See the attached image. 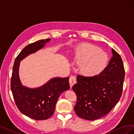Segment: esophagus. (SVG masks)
<instances>
[{
  "label": "esophagus",
  "mask_w": 134,
  "mask_h": 134,
  "mask_svg": "<svg viewBox=\"0 0 134 134\" xmlns=\"http://www.w3.org/2000/svg\"><path fill=\"white\" fill-rule=\"evenodd\" d=\"M76 82V76H71L70 77L69 79V83H70V86L71 88L72 86Z\"/></svg>",
  "instance_id": "esophagus-1"
}]
</instances>
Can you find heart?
<instances>
[{
    "label": "heart",
    "instance_id": "obj_1",
    "mask_svg": "<svg viewBox=\"0 0 134 134\" xmlns=\"http://www.w3.org/2000/svg\"><path fill=\"white\" fill-rule=\"evenodd\" d=\"M108 56L106 52L93 44L84 43L77 47L75 52L74 62L82 65L81 70L87 76L98 74L106 65Z\"/></svg>",
    "mask_w": 134,
    "mask_h": 134
}]
</instances>
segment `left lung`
I'll list each match as a JSON object with an SVG mask.
<instances>
[{
    "instance_id": "1",
    "label": "left lung",
    "mask_w": 134,
    "mask_h": 134,
    "mask_svg": "<svg viewBox=\"0 0 134 134\" xmlns=\"http://www.w3.org/2000/svg\"><path fill=\"white\" fill-rule=\"evenodd\" d=\"M112 57L107 67L93 76H77L72 89L77 96L74 107L80 118L93 121L107 115L122 94L125 69L120 55L112 49Z\"/></svg>"
}]
</instances>
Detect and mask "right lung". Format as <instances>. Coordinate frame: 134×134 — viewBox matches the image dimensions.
<instances>
[{
    "label": "right lung",
    "instance_id": "right-lung-1",
    "mask_svg": "<svg viewBox=\"0 0 134 134\" xmlns=\"http://www.w3.org/2000/svg\"><path fill=\"white\" fill-rule=\"evenodd\" d=\"M50 38L41 40L26 46L16 58L11 78V91L19 110L36 120H47L53 115L60 95L70 89L69 77L51 78L36 88L22 85L19 76L20 62L27 56L41 49Z\"/></svg>",
    "mask_w": 134,
    "mask_h": 134
}]
</instances>
